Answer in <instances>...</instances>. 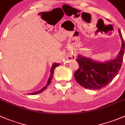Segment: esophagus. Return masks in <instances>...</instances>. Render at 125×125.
Listing matches in <instances>:
<instances>
[{
    "label": "esophagus",
    "instance_id": "obj_1",
    "mask_svg": "<svg viewBox=\"0 0 125 125\" xmlns=\"http://www.w3.org/2000/svg\"><path fill=\"white\" fill-rule=\"evenodd\" d=\"M76 59V54L72 53L69 54V56H67L66 60L68 61H72V60H75Z\"/></svg>",
    "mask_w": 125,
    "mask_h": 125
}]
</instances>
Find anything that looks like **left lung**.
<instances>
[{"label": "left lung", "instance_id": "8db88e82", "mask_svg": "<svg viewBox=\"0 0 125 125\" xmlns=\"http://www.w3.org/2000/svg\"><path fill=\"white\" fill-rule=\"evenodd\" d=\"M122 47L115 59L105 62L94 61L78 54L76 59L79 65L74 73L77 82L86 89H99L108 84L119 73L122 66L125 52V42L120 29Z\"/></svg>", "mask_w": 125, "mask_h": 125}]
</instances>
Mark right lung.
I'll return each instance as SVG.
<instances>
[{"label": "right lung", "mask_w": 125, "mask_h": 125, "mask_svg": "<svg viewBox=\"0 0 125 125\" xmlns=\"http://www.w3.org/2000/svg\"><path fill=\"white\" fill-rule=\"evenodd\" d=\"M59 65H60V63H54L52 64V68H51V71H50V77H49V78H48V81H47V84H46L45 86H44V87L42 88V89H41L40 90H38V91L36 92H34V93H31V94H40V93L42 92L44 90H45L47 88V86H48V85L50 84L51 81H52V75H53V73H54V69L56 68V67L59 66Z\"/></svg>", "instance_id": "1"}]
</instances>
